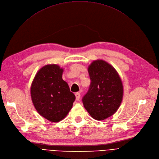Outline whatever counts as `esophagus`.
<instances>
[{"mask_svg": "<svg viewBox=\"0 0 159 159\" xmlns=\"http://www.w3.org/2000/svg\"><path fill=\"white\" fill-rule=\"evenodd\" d=\"M75 98H76V100H79L80 98V93H76L75 94Z\"/></svg>", "mask_w": 159, "mask_h": 159, "instance_id": "obj_1", "label": "esophagus"}]
</instances>
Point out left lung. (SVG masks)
I'll list each match as a JSON object with an SVG mask.
<instances>
[{"label":"left lung","instance_id":"8db88e82","mask_svg":"<svg viewBox=\"0 0 159 159\" xmlns=\"http://www.w3.org/2000/svg\"><path fill=\"white\" fill-rule=\"evenodd\" d=\"M90 85L82 99L84 107L94 119L103 120L114 115L122 103V80L112 65L102 59L89 66Z\"/></svg>","mask_w":159,"mask_h":159}]
</instances>
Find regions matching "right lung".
<instances>
[{"mask_svg":"<svg viewBox=\"0 0 159 159\" xmlns=\"http://www.w3.org/2000/svg\"><path fill=\"white\" fill-rule=\"evenodd\" d=\"M63 69L56 64L47 65L37 72L30 89L37 111L52 122L62 120L75 99L67 83L62 79Z\"/></svg>","mask_w":159,"mask_h":159,"instance_id":"right-lung-1","label":"right lung"}]
</instances>
